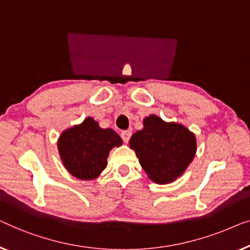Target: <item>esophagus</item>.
I'll return each instance as SVG.
<instances>
[{"instance_id": "34e87169", "label": "esophagus", "mask_w": 250, "mask_h": 250, "mask_svg": "<svg viewBox=\"0 0 250 250\" xmlns=\"http://www.w3.org/2000/svg\"><path fill=\"white\" fill-rule=\"evenodd\" d=\"M130 137H131V131H129V130H125V131L121 132V138L125 143L129 142Z\"/></svg>"}]
</instances>
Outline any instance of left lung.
I'll return each instance as SVG.
<instances>
[{"label":"left lung","instance_id":"left-lung-1","mask_svg":"<svg viewBox=\"0 0 250 250\" xmlns=\"http://www.w3.org/2000/svg\"><path fill=\"white\" fill-rule=\"evenodd\" d=\"M129 144L142 167L157 184L171 182L181 175L196 153L194 133L156 115L144 120V129L133 133Z\"/></svg>","mask_w":250,"mask_h":250}]
</instances>
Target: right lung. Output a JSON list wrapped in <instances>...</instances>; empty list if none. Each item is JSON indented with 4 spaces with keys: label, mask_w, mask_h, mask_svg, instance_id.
Wrapping results in <instances>:
<instances>
[{
    "label": "right lung",
    "mask_w": 250,
    "mask_h": 250,
    "mask_svg": "<svg viewBox=\"0 0 250 250\" xmlns=\"http://www.w3.org/2000/svg\"><path fill=\"white\" fill-rule=\"evenodd\" d=\"M121 144L114 130L102 129L94 119L87 118L82 125L65 130L58 147L63 164L73 177L91 180L106 167L108 152Z\"/></svg>",
    "instance_id": "right-lung-1"
}]
</instances>
